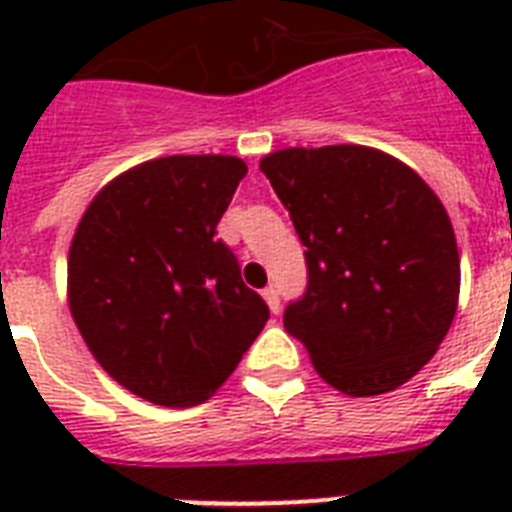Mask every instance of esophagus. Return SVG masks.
Masks as SVG:
<instances>
[{
  "label": "esophagus",
  "instance_id": "esophagus-1",
  "mask_svg": "<svg viewBox=\"0 0 512 512\" xmlns=\"http://www.w3.org/2000/svg\"><path fill=\"white\" fill-rule=\"evenodd\" d=\"M263 297H265V303H268V308H271V313H279L281 311L279 289H276V287H265L263 289Z\"/></svg>",
  "mask_w": 512,
  "mask_h": 512
}]
</instances>
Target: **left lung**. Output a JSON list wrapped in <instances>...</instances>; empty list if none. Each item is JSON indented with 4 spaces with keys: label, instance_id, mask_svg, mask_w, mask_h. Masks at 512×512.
I'll return each mask as SVG.
<instances>
[{
    "label": "left lung",
    "instance_id": "8db88e82",
    "mask_svg": "<svg viewBox=\"0 0 512 512\" xmlns=\"http://www.w3.org/2000/svg\"><path fill=\"white\" fill-rule=\"evenodd\" d=\"M260 170L308 263V289L284 311V329L345 396L401 388L433 358L460 300V252L441 199L369 146L281 148Z\"/></svg>",
    "mask_w": 512,
    "mask_h": 512
}]
</instances>
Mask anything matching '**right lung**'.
Masks as SVG:
<instances>
[{"instance_id":"add662e5","label":"right lung","mask_w":512,"mask_h":512,"mask_svg":"<svg viewBox=\"0 0 512 512\" xmlns=\"http://www.w3.org/2000/svg\"><path fill=\"white\" fill-rule=\"evenodd\" d=\"M247 164L162 156L116 175L68 249V308L122 388L159 406L207 401L268 321L215 228Z\"/></svg>"}]
</instances>
